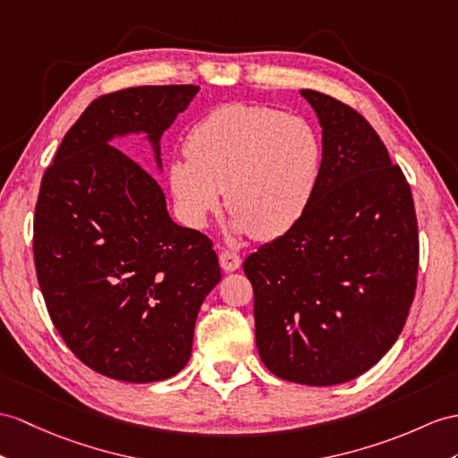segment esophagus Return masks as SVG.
Returning <instances> with one entry per match:
<instances>
[{
    "instance_id": "1",
    "label": "esophagus",
    "mask_w": 458,
    "mask_h": 458,
    "mask_svg": "<svg viewBox=\"0 0 458 458\" xmlns=\"http://www.w3.org/2000/svg\"><path fill=\"white\" fill-rule=\"evenodd\" d=\"M219 264L225 272H235V270H239V266H241V254L235 252V250L225 249L219 254Z\"/></svg>"
}]
</instances>
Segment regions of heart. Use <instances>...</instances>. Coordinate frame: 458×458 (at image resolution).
I'll use <instances>...</instances> for the list:
<instances>
[{"label":"heart","mask_w":458,"mask_h":458,"mask_svg":"<svg viewBox=\"0 0 458 458\" xmlns=\"http://www.w3.org/2000/svg\"><path fill=\"white\" fill-rule=\"evenodd\" d=\"M186 157L169 166L182 217L204 227L223 188L229 225L272 241L297 225L313 204L325 169V145L307 120L259 105H223L196 122Z\"/></svg>","instance_id":"b5f03b06"}]
</instances>
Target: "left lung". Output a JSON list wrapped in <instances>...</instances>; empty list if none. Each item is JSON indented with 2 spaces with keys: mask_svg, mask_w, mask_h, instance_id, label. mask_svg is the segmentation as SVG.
Listing matches in <instances>:
<instances>
[{
  "mask_svg": "<svg viewBox=\"0 0 458 458\" xmlns=\"http://www.w3.org/2000/svg\"><path fill=\"white\" fill-rule=\"evenodd\" d=\"M322 126L313 204L242 267L254 292L256 348L285 381L330 386L369 371L403 332L418 284L410 184L358 110L301 91Z\"/></svg>",
  "mask_w": 458,
  "mask_h": 458,
  "instance_id": "8db88e82",
  "label": "left lung"
}]
</instances>
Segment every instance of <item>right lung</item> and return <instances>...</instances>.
I'll return each instance as SVG.
<instances>
[{"label":"right lung","mask_w":458,"mask_h":458,"mask_svg":"<svg viewBox=\"0 0 458 458\" xmlns=\"http://www.w3.org/2000/svg\"><path fill=\"white\" fill-rule=\"evenodd\" d=\"M198 85L130 87L95 98L44 171L32 252L48 315L93 371L126 383L176 375L198 310L221 280L204 233L181 227L157 181L108 141L159 140Z\"/></svg>","instance_id":"obj_1"}]
</instances>
